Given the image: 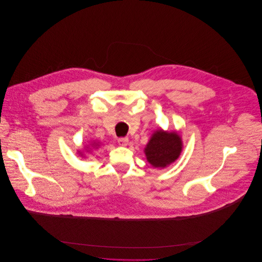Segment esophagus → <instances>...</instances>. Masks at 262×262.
Returning <instances> with one entry per match:
<instances>
[{"label":"esophagus","instance_id":"obj_1","mask_svg":"<svg viewBox=\"0 0 262 262\" xmlns=\"http://www.w3.org/2000/svg\"><path fill=\"white\" fill-rule=\"evenodd\" d=\"M128 142H129V139L127 137H122V138L118 139V143L122 146H126L128 144Z\"/></svg>","mask_w":262,"mask_h":262}]
</instances>
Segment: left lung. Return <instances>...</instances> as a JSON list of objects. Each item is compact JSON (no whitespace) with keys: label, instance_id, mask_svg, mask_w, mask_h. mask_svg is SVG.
Masks as SVG:
<instances>
[{"label":"left lung","instance_id":"8db88e82","mask_svg":"<svg viewBox=\"0 0 262 262\" xmlns=\"http://www.w3.org/2000/svg\"><path fill=\"white\" fill-rule=\"evenodd\" d=\"M183 147L180 133L157 129L144 147L145 158L154 168H166L180 158Z\"/></svg>","mask_w":262,"mask_h":262}]
</instances>
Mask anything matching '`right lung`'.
I'll return each instance as SVG.
<instances>
[{
  "instance_id": "right-lung-1",
  "label": "right lung",
  "mask_w": 262,
  "mask_h": 262,
  "mask_svg": "<svg viewBox=\"0 0 262 262\" xmlns=\"http://www.w3.org/2000/svg\"><path fill=\"white\" fill-rule=\"evenodd\" d=\"M100 144L101 143L98 140H90V141H88L85 146H83L82 149L77 150V154H79V156L83 157V158H88V155L91 154L93 150L97 149L100 146Z\"/></svg>"
}]
</instances>
